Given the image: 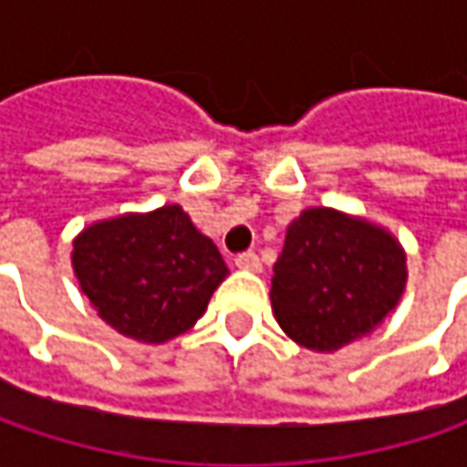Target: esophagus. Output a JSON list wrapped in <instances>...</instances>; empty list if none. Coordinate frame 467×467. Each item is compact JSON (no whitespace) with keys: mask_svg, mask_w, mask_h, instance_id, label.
Listing matches in <instances>:
<instances>
[{"mask_svg":"<svg viewBox=\"0 0 467 467\" xmlns=\"http://www.w3.org/2000/svg\"><path fill=\"white\" fill-rule=\"evenodd\" d=\"M234 262H236L239 270H249V273H260L262 270V262L254 252H244V254H239Z\"/></svg>","mask_w":467,"mask_h":467,"instance_id":"1","label":"esophagus"}]
</instances>
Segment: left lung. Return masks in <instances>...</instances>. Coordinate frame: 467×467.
I'll list each match as a JSON object with an SVG mask.
<instances>
[{"mask_svg": "<svg viewBox=\"0 0 467 467\" xmlns=\"http://www.w3.org/2000/svg\"><path fill=\"white\" fill-rule=\"evenodd\" d=\"M273 273L280 330L317 353L371 335L408 283L403 244L385 225L335 207H306L291 221Z\"/></svg>", "mask_w": 467, "mask_h": 467, "instance_id": "8db88e82", "label": "left lung"}]
</instances>
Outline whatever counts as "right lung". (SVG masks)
I'll return each mask as SVG.
<instances>
[{
	"label": "right lung",
	"mask_w": 467,
	"mask_h": 467,
	"mask_svg": "<svg viewBox=\"0 0 467 467\" xmlns=\"http://www.w3.org/2000/svg\"><path fill=\"white\" fill-rule=\"evenodd\" d=\"M72 270L100 319L148 346L194 327L228 275L218 246L182 205L121 213L82 228L72 242Z\"/></svg>",
	"instance_id": "add662e5"
}]
</instances>
